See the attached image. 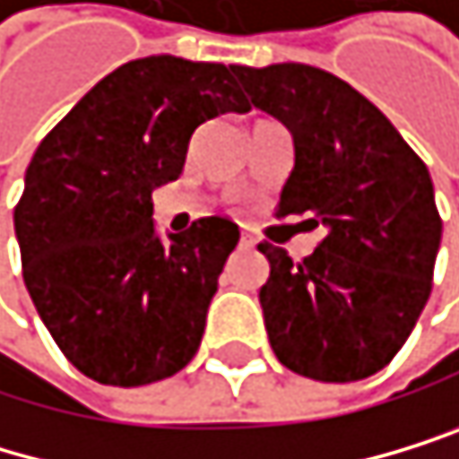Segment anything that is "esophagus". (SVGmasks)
Instances as JSON below:
<instances>
[{
	"instance_id": "obj_1",
	"label": "esophagus",
	"mask_w": 459,
	"mask_h": 459,
	"mask_svg": "<svg viewBox=\"0 0 459 459\" xmlns=\"http://www.w3.org/2000/svg\"><path fill=\"white\" fill-rule=\"evenodd\" d=\"M239 245H242V248H254V245H256V239L248 234V231H242V237H239Z\"/></svg>"
}]
</instances>
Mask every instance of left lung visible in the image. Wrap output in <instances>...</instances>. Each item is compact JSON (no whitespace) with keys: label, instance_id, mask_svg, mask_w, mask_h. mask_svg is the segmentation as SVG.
<instances>
[{"label":"left lung","instance_id":"1","mask_svg":"<svg viewBox=\"0 0 459 459\" xmlns=\"http://www.w3.org/2000/svg\"><path fill=\"white\" fill-rule=\"evenodd\" d=\"M251 104L293 134L296 163L276 217L313 214L327 237L301 262L271 242L259 290L276 359L313 381L347 384L384 369L432 293L443 220L426 163L386 115L310 64L239 67Z\"/></svg>","mask_w":459,"mask_h":459}]
</instances>
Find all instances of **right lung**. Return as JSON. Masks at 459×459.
Instances as JSON below:
<instances>
[{"mask_svg": "<svg viewBox=\"0 0 459 459\" xmlns=\"http://www.w3.org/2000/svg\"><path fill=\"white\" fill-rule=\"evenodd\" d=\"M248 109L234 67L149 56L98 81L39 143L13 211L22 276L87 378L143 386L195 359L239 228L203 217L163 242L152 191L180 178L200 124Z\"/></svg>", "mask_w": 459, "mask_h": 459, "instance_id": "obj_1", "label": "right lung"}]
</instances>
